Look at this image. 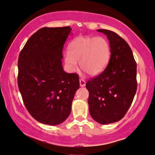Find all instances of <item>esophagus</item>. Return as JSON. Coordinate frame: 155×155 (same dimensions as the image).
I'll use <instances>...</instances> for the list:
<instances>
[{
  "instance_id": "1",
  "label": "esophagus",
  "mask_w": 155,
  "mask_h": 155,
  "mask_svg": "<svg viewBox=\"0 0 155 155\" xmlns=\"http://www.w3.org/2000/svg\"><path fill=\"white\" fill-rule=\"evenodd\" d=\"M80 87H84L86 85V81L84 79H80Z\"/></svg>"
}]
</instances>
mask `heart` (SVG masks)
<instances>
[{
  "label": "heart",
  "mask_w": 155,
  "mask_h": 155,
  "mask_svg": "<svg viewBox=\"0 0 155 155\" xmlns=\"http://www.w3.org/2000/svg\"><path fill=\"white\" fill-rule=\"evenodd\" d=\"M64 59L70 70L73 71L80 60V66L89 75L101 73L110 59V48L107 40L102 37L79 36L68 45Z\"/></svg>",
  "instance_id": "b5f03b06"
}]
</instances>
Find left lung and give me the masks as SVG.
Here are the masks:
<instances>
[{"instance_id": "obj_1", "label": "left lung", "mask_w": 155, "mask_h": 155, "mask_svg": "<svg viewBox=\"0 0 155 155\" xmlns=\"http://www.w3.org/2000/svg\"><path fill=\"white\" fill-rule=\"evenodd\" d=\"M107 35L110 59L103 72L89 80V110L96 122L107 124L124 117L133 102L136 89V63L125 40L113 31L98 29Z\"/></svg>"}]
</instances>
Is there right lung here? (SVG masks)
Wrapping results in <instances>:
<instances>
[{
	"mask_svg": "<svg viewBox=\"0 0 155 155\" xmlns=\"http://www.w3.org/2000/svg\"><path fill=\"white\" fill-rule=\"evenodd\" d=\"M70 26L39 29L30 37L18 59V87L24 104L35 120L58 125L71 112L79 76L64 72L62 51Z\"/></svg>",
	"mask_w": 155,
	"mask_h": 155,
	"instance_id": "add662e5",
	"label": "right lung"
}]
</instances>
